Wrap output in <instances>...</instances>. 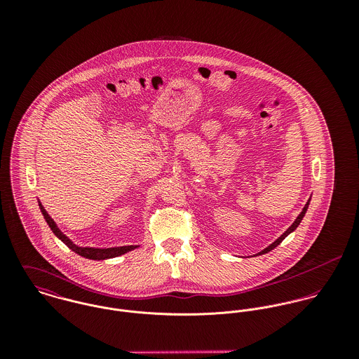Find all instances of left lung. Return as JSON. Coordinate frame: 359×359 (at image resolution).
<instances>
[{
    "label": "left lung",
    "mask_w": 359,
    "mask_h": 359,
    "mask_svg": "<svg viewBox=\"0 0 359 359\" xmlns=\"http://www.w3.org/2000/svg\"><path fill=\"white\" fill-rule=\"evenodd\" d=\"M309 202H311V198L308 199V202L306 203V205H304V208L302 210V212L299 214V217L294 219V222H293V224H292V225H290V226H289V228H287V229H286V231H285V232H283V233H282V235H280V236H279V238H278V239H276L273 243H271V245H269V246H266L264 250H261L259 253H257L256 256H261V255H265V253H268V252L273 250V249H275L278 245H280V243H282V241H283V239H285V238H286L289 233H292V232H293V231H294V229H296V228L300 225L302 219L304 218V215H306V212H307V208L308 205H309Z\"/></svg>",
    "instance_id": "left-lung-1"
}]
</instances>
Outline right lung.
<instances>
[{
    "mask_svg": "<svg viewBox=\"0 0 359 359\" xmlns=\"http://www.w3.org/2000/svg\"><path fill=\"white\" fill-rule=\"evenodd\" d=\"M39 205H40V210L47 221V224L50 225L52 232L55 233L56 238H59L70 250H73L74 253H77L79 256L86 257V258H90V259H107V258H113V257L121 256V255H126L134 249L138 248V245H130V246H118V248H107V249H100V248H81V246H77L76 243H73L56 225V222L52 219L50 217V214L47 212V210L44 208V205H41V202L39 201Z\"/></svg>",
    "mask_w": 359,
    "mask_h": 359,
    "instance_id": "obj_1",
    "label": "right lung"
}]
</instances>
